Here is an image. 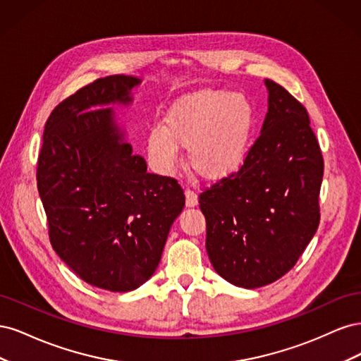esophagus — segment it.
<instances>
[{
  "label": "esophagus",
  "instance_id": "34e87169",
  "mask_svg": "<svg viewBox=\"0 0 361 361\" xmlns=\"http://www.w3.org/2000/svg\"><path fill=\"white\" fill-rule=\"evenodd\" d=\"M185 203H187L188 207H194L197 204V194L192 190H185Z\"/></svg>",
  "mask_w": 361,
  "mask_h": 361
}]
</instances>
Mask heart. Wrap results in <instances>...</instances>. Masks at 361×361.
Here are the masks:
<instances>
[{
    "label": "heart",
    "mask_w": 361,
    "mask_h": 361,
    "mask_svg": "<svg viewBox=\"0 0 361 361\" xmlns=\"http://www.w3.org/2000/svg\"><path fill=\"white\" fill-rule=\"evenodd\" d=\"M255 105L243 93L202 90L174 102L164 129H152L149 152L164 170L188 147L191 169L204 179H223L243 166L255 133Z\"/></svg>",
    "instance_id": "b5f03b06"
}]
</instances>
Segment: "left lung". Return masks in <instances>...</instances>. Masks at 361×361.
<instances>
[{
    "instance_id": "1",
    "label": "left lung",
    "mask_w": 361,
    "mask_h": 361,
    "mask_svg": "<svg viewBox=\"0 0 361 361\" xmlns=\"http://www.w3.org/2000/svg\"><path fill=\"white\" fill-rule=\"evenodd\" d=\"M265 85L268 113L241 169L199 195L211 264L245 289L293 268L321 218L324 159L307 110L277 82Z\"/></svg>"
}]
</instances>
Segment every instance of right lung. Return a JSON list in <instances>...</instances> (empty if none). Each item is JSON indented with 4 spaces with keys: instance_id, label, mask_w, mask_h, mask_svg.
<instances>
[{
    "instance_id": "add662e5",
    "label": "right lung",
    "mask_w": 361,
    "mask_h": 361,
    "mask_svg": "<svg viewBox=\"0 0 361 361\" xmlns=\"http://www.w3.org/2000/svg\"><path fill=\"white\" fill-rule=\"evenodd\" d=\"M140 82L105 76L60 102L37 161L52 248L85 283L111 292L134 290L152 277L185 206L178 180L147 173L108 106L129 105Z\"/></svg>"
}]
</instances>
